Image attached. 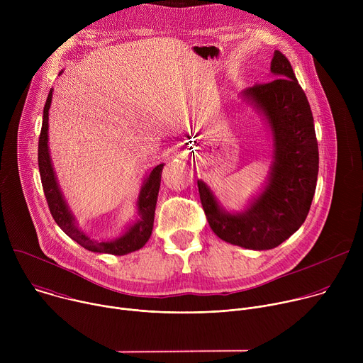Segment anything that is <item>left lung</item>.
Returning <instances> with one entry per match:
<instances>
[{
    "label": "left lung",
    "mask_w": 363,
    "mask_h": 363,
    "mask_svg": "<svg viewBox=\"0 0 363 363\" xmlns=\"http://www.w3.org/2000/svg\"><path fill=\"white\" fill-rule=\"evenodd\" d=\"M272 72L276 79L242 93L263 111L273 133L274 162L263 194L245 213L230 214L220 208L208 186L198 181L211 230L221 240L251 250L274 248L300 228L312 205L319 172L313 115L290 62L279 50Z\"/></svg>",
    "instance_id": "1"
}]
</instances>
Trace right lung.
Listing matches in <instances>:
<instances>
[{"label": "right lung", "instance_id": "obj_1", "mask_svg": "<svg viewBox=\"0 0 363 363\" xmlns=\"http://www.w3.org/2000/svg\"><path fill=\"white\" fill-rule=\"evenodd\" d=\"M51 96L53 90H50L44 111H43V125L38 138V169L40 178L43 184V191L48 203L51 216H53L57 225L74 241H77L82 247L94 252H106L113 255H123L132 251L142 248L152 234L153 217H155V205H157V198L161 185V174L164 164L155 167L152 172L143 182L140 189V195L138 199V213L139 220L119 238L113 241H96L89 238L83 231L74 225V218L70 214L67 205L63 199L60 188L57 185L53 167H51L48 145H47V130H48V109L51 105Z\"/></svg>", "mask_w": 363, "mask_h": 363}]
</instances>
